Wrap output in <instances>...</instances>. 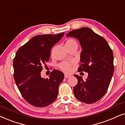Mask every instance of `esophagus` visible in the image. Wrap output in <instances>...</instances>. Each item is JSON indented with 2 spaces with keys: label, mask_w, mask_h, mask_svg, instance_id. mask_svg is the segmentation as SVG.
Wrapping results in <instances>:
<instances>
[{
  "label": "esophagus",
  "mask_w": 125,
  "mask_h": 125,
  "mask_svg": "<svg viewBox=\"0 0 125 125\" xmlns=\"http://www.w3.org/2000/svg\"><path fill=\"white\" fill-rule=\"evenodd\" d=\"M69 77H70V75H67V74L64 75V78H68Z\"/></svg>",
  "instance_id": "34e87169"
}]
</instances>
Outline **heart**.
Returning <instances> with one entry per match:
<instances>
[{
    "label": "heart",
    "mask_w": 125,
    "mask_h": 125,
    "mask_svg": "<svg viewBox=\"0 0 125 125\" xmlns=\"http://www.w3.org/2000/svg\"><path fill=\"white\" fill-rule=\"evenodd\" d=\"M73 46H78V43L75 40L73 39H67L65 42V46L66 48L71 47ZM73 62L71 61H65L62 62L59 65V69L64 72L69 73L71 70V67Z\"/></svg>",
    "instance_id": "obj_1"
}]
</instances>
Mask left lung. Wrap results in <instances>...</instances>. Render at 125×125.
Segmentation results:
<instances>
[{
    "instance_id": "1",
    "label": "left lung",
    "mask_w": 125,
    "mask_h": 125,
    "mask_svg": "<svg viewBox=\"0 0 125 125\" xmlns=\"http://www.w3.org/2000/svg\"><path fill=\"white\" fill-rule=\"evenodd\" d=\"M66 36L79 41L82 50L78 71L88 73L86 81L81 76L74 75L78 79V83L74 87V95L85 104L96 102L106 94L114 74L112 50L102 36L89 28L74 30Z\"/></svg>"
}]
</instances>
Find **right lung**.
<instances>
[{"mask_svg": "<svg viewBox=\"0 0 125 125\" xmlns=\"http://www.w3.org/2000/svg\"><path fill=\"white\" fill-rule=\"evenodd\" d=\"M39 35L34 36L18 49L14 61V78L21 95L36 107L49 106L55 101L58 87L64 74L53 70L49 78H42L43 65L49 61L51 50L64 35Z\"/></svg>", "mask_w": 125, "mask_h": 125, "instance_id": "right-lung-1", "label": "right lung"}]
</instances>
